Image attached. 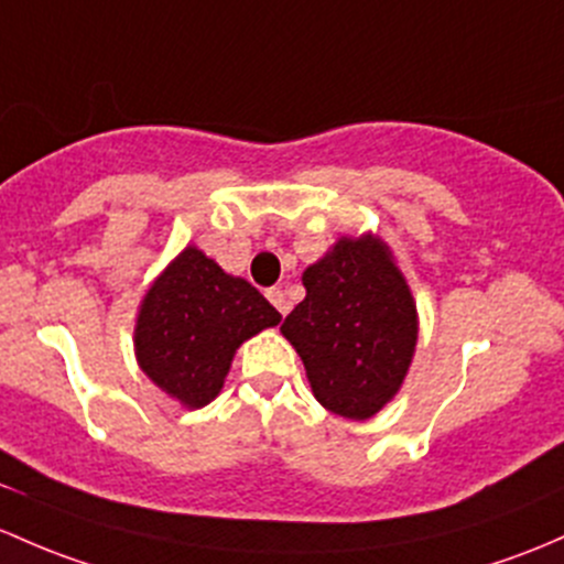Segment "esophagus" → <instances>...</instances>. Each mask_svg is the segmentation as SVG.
<instances>
[{"mask_svg":"<svg viewBox=\"0 0 564 564\" xmlns=\"http://www.w3.org/2000/svg\"><path fill=\"white\" fill-rule=\"evenodd\" d=\"M267 300H270L272 305H275V311L281 313V316H286V313H289V300H286V294H283V289H278V286L267 289Z\"/></svg>","mask_w":564,"mask_h":564,"instance_id":"34e87169","label":"esophagus"}]
</instances>
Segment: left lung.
Segmentation results:
<instances>
[{
	"label": "left lung",
	"mask_w": 564,
	"mask_h": 564,
	"mask_svg": "<svg viewBox=\"0 0 564 564\" xmlns=\"http://www.w3.org/2000/svg\"><path fill=\"white\" fill-rule=\"evenodd\" d=\"M305 300L281 324L313 394L346 419H370L397 394L413 348L416 305L387 246L343 237L305 275Z\"/></svg>",
	"instance_id": "left-lung-1"
}]
</instances>
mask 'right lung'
<instances>
[{"instance_id":"1","label":"right lung","mask_w":564,"mask_h":564,"mask_svg":"<svg viewBox=\"0 0 564 564\" xmlns=\"http://www.w3.org/2000/svg\"><path fill=\"white\" fill-rule=\"evenodd\" d=\"M278 322L259 289L186 248L142 300L138 361L156 387L199 408L221 391L237 346Z\"/></svg>"}]
</instances>
